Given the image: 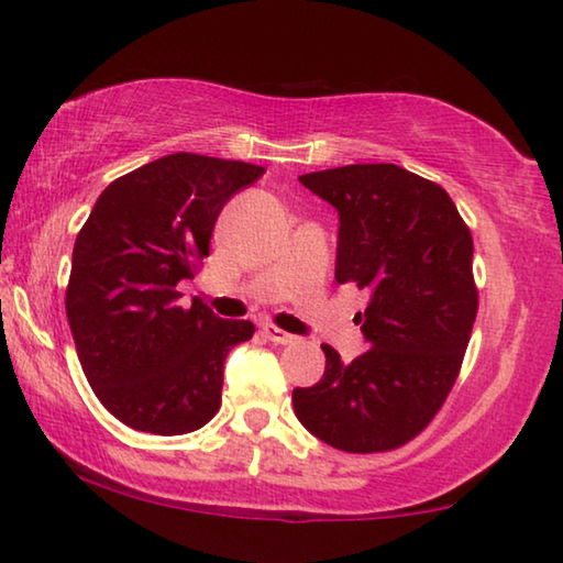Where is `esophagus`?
Listing matches in <instances>:
<instances>
[{
	"mask_svg": "<svg viewBox=\"0 0 563 563\" xmlns=\"http://www.w3.org/2000/svg\"><path fill=\"white\" fill-rule=\"evenodd\" d=\"M263 335L271 342H275V345H290V342H295V335H290V332H285L275 325H263Z\"/></svg>",
	"mask_w": 563,
	"mask_h": 563,
	"instance_id": "esophagus-1",
	"label": "esophagus"
}]
</instances>
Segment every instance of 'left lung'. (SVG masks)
Masks as SVG:
<instances>
[{"mask_svg": "<svg viewBox=\"0 0 563 563\" xmlns=\"http://www.w3.org/2000/svg\"><path fill=\"white\" fill-rule=\"evenodd\" d=\"M338 211L335 280L369 292L357 312L367 352L292 389L305 430L342 452L402 446L430 424L460 375L476 318L470 228L442 186L395 164L300 176Z\"/></svg>", "mask_w": 563, "mask_h": 563, "instance_id": "left-lung-1", "label": "left lung"}]
</instances>
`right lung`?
<instances>
[{"label": "right lung", "instance_id": "1", "mask_svg": "<svg viewBox=\"0 0 563 563\" xmlns=\"http://www.w3.org/2000/svg\"><path fill=\"white\" fill-rule=\"evenodd\" d=\"M263 166L170 154L121 176L76 235L66 318L93 395L131 430L186 434L221 407L228 352L253 322L223 320L178 283L208 255L213 225Z\"/></svg>", "mask_w": 563, "mask_h": 563}]
</instances>
